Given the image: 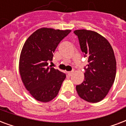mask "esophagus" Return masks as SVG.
I'll return each mask as SVG.
<instances>
[{"instance_id": "obj_1", "label": "esophagus", "mask_w": 126, "mask_h": 126, "mask_svg": "<svg viewBox=\"0 0 126 126\" xmlns=\"http://www.w3.org/2000/svg\"><path fill=\"white\" fill-rule=\"evenodd\" d=\"M74 71H70V72H67V75L69 76V77H71L72 76V75L73 74Z\"/></svg>"}]
</instances>
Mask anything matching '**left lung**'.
Here are the masks:
<instances>
[{"label": "left lung", "mask_w": 126, "mask_h": 126, "mask_svg": "<svg viewBox=\"0 0 126 126\" xmlns=\"http://www.w3.org/2000/svg\"><path fill=\"white\" fill-rule=\"evenodd\" d=\"M74 33L84 57H89L84 80L76 86V90L82 99L96 103L108 94L115 80L116 61L114 50L108 40L96 32L82 29Z\"/></svg>", "instance_id": "1"}]
</instances>
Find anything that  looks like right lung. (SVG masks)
Returning <instances> with one entry per match:
<instances>
[{
    "mask_svg": "<svg viewBox=\"0 0 126 126\" xmlns=\"http://www.w3.org/2000/svg\"><path fill=\"white\" fill-rule=\"evenodd\" d=\"M71 30L42 28L27 39L21 51L19 72L26 89L37 101L48 102L58 94L65 73L48 67L59 42Z\"/></svg>",
    "mask_w": 126,
    "mask_h": 126,
    "instance_id": "obj_1",
    "label": "right lung"
}]
</instances>
